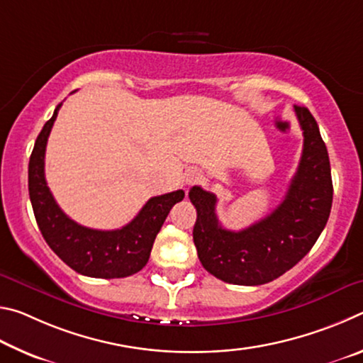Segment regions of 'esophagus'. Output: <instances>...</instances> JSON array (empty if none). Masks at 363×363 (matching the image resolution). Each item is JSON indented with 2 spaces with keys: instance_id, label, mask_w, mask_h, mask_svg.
Here are the masks:
<instances>
[{
  "instance_id": "1",
  "label": "esophagus",
  "mask_w": 363,
  "mask_h": 363,
  "mask_svg": "<svg viewBox=\"0 0 363 363\" xmlns=\"http://www.w3.org/2000/svg\"><path fill=\"white\" fill-rule=\"evenodd\" d=\"M201 179V173L196 168H190L187 169L186 173H184V182L189 184V186H192V184L199 182Z\"/></svg>"
}]
</instances>
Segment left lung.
Masks as SVG:
<instances>
[{"label":"left lung","instance_id":"obj_1","mask_svg":"<svg viewBox=\"0 0 363 363\" xmlns=\"http://www.w3.org/2000/svg\"><path fill=\"white\" fill-rule=\"evenodd\" d=\"M304 144L296 174L281 203L243 230H227L216 216V195L194 186V243L214 277L233 285H262L303 259L320 237L333 201L330 158L318 125L306 107L294 106Z\"/></svg>","mask_w":363,"mask_h":363}]
</instances>
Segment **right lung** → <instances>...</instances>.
<instances>
[{"label": "right lung", "instance_id": "obj_1", "mask_svg": "<svg viewBox=\"0 0 363 363\" xmlns=\"http://www.w3.org/2000/svg\"><path fill=\"white\" fill-rule=\"evenodd\" d=\"M62 102L41 133L28 163V194L36 224L54 253L78 274L94 279H123L139 272L150 257L157 233L184 190L152 196L130 224L116 230L79 225L60 210L45 179V152L49 133Z\"/></svg>", "mask_w": 363, "mask_h": 363}]
</instances>
